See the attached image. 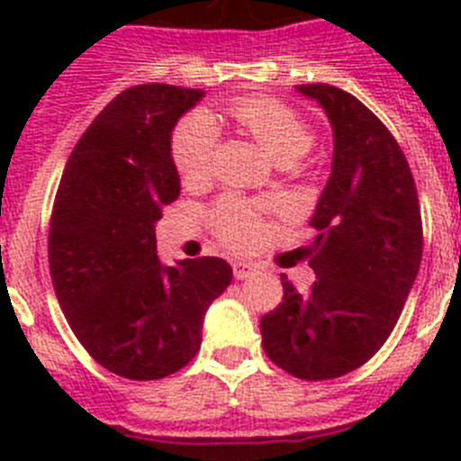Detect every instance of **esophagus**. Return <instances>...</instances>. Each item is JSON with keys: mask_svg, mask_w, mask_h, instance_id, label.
Listing matches in <instances>:
<instances>
[{"mask_svg": "<svg viewBox=\"0 0 461 461\" xmlns=\"http://www.w3.org/2000/svg\"><path fill=\"white\" fill-rule=\"evenodd\" d=\"M254 272H257V267H254L252 263H245V260L234 263V278H239V281L254 276Z\"/></svg>", "mask_w": 461, "mask_h": 461, "instance_id": "34e87169", "label": "esophagus"}]
</instances>
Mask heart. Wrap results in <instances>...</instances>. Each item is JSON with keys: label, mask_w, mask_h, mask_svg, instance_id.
Masks as SVG:
<instances>
[{"label": "heart", "mask_w": 461, "mask_h": 461, "mask_svg": "<svg viewBox=\"0 0 461 461\" xmlns=\"http://www.w3.org/2000/svg\"><path fill=\"white\" fill-rule=\"evenodd\" d=\"M227 113L249 136L257 138L260 147L281 165H294L314 144L310 124L290 106L272 97H239L227 106ZM213 149H216V124L209 115L192 113L176 124L171 133V160L183 183L196 185L207 178ZM209 216L218 239L240 252L257 248L265 234L260 209L236 196L221 198L212 207Z\"/></svg>", "instance_id": "b5f03b06"}]
</instances>
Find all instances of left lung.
<instances>
[{
  "label": "left lung",
  "mask_w": 461,
  "mask_h": 461,
  "mask_svg": "<svg viewBox=\"0 0 461 461\" xmlns=\"http://www.w3.org/2000/svg\"><path fill=\"white\" fill-rule=\"evenodd\" d=\"M328 113L332 174L310 227V294L283 276V301L260 319L263 350L305 381L337 379L373 359L397 325L421 263L420 198L402 147L355 95L299 85Z\"/></svg>",
  "instance_id": "obj_1"
}]
</instances>
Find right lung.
Returning a JSON list of instances; mask_svg holds the SVG:
<instances>
[{
    "label": "right lung",
    "mask_w": 461,
    "mask_h": 461,
    "mask_svg": "<svg viewBox=\"0 0 461 461\" xmlns=\"http://www.w3.org/2000/svg\"><path fill=\"white\" fill-rule=\"evenodd\" d=\"M201 97L171 85L115 95L73 147L55 194L49 267L59 308L88 355L124 379L185 368L231 281L222 258L165 267L156 254V221L180 194L171 131Z\"/></svg>",
    "instance_id": "obj_1"
}]
</instances>
